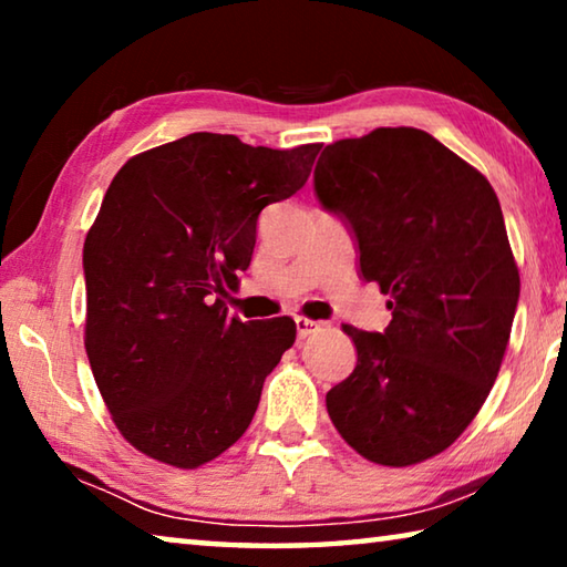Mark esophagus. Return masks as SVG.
I'll use <instances>...</instances> for the list:
<instances>
[{
	"mask_svg": "<svg viewBox=\"0 0 567 567\" xmlns=\"http://www.w3.org/2000/svg\"><path fill=\"white\" fill-rule=\"evenodd\" d=\"M295 328H297V338L305 340V338H310V334L318 332L322 324L315 320H307V318H295Z\"/></svg>",
	"mask_w": 567,
	"mask_h": 567,
	"instance_id": "esophagus-1",
	"label": "esophagus"
}]
</instances>
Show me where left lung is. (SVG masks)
I'll list each match as a JSON object with an SVG mask.
<instances>
[{"label": "left lung", "instance_id": "left-lung-1", "mask_svg": "<svg viewBox=\"0 0 567 567\" xmlns=\"http://www.w3.org/2000/svg\"><path fill=\"white\" fill-rule=\"evenodd\" d=\"M315 192L350 225L364 282L388 295L385 332L342 324L352 375L324 402L344 443L405 467L443 453L501 372L520 275L495 189L433 134L378 127L322 150Z\"/></svg>", "mask_w": 567, "mask_h": 567}]
</instances>
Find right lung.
<instances>
[{
  "mask_svg": "<svg viewBox=\"0 0 567 567\" xmlns=\"http://www.w3.org/2000/svg\"><path fill=\"white\" fill-rule=\"evenodd\" d=\"M320 147L195 132L114 175L84 239V348L114 425L140 453L192 470L252 422L297 328L229 318L217 295L249 267L257 217L305 185Z\"/></svg>",
  "mask_w": 567,
  "mask_h": 567,
  "instance_id": "1",
  "label": "right lung"
}]
</instances>
